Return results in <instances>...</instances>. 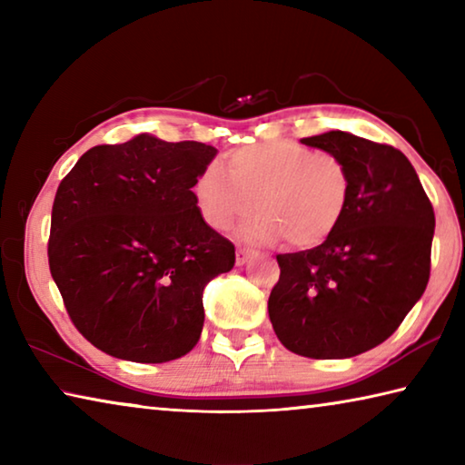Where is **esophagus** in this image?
Segmentation results:
<instances>
[{"instance_id":"34e87169","label":"esophagus","mask_w":465,"mask_h":465,"mask_svg":"<svg viewBox=\"0 0 465 465\" xmlns=\"http://www.w3.org/2000/svg\"><path fill=\"white\" fill-rule=\"evenodd\" d=\"M254 254H256V252L250 250V248H238V252H235V264L243 266Z\"/></svg>"}]
</instances>
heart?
I'll list each match as a JSON object with an SVG mask.
<instances>
[{
  "label": "heart",
  "mask_w": 465,
  "mask_h": 465,
  "mask_svg": "<svg viewBox=\"0 0 465 465\" xmlns=\"http://www.w3.org/2000/svg\"><path fill=\"white\" fill-rule=\"evenodd\" d=\"M351 196V176L334 155L291 141L242 147L227 157V172L209 163L194 183L204 222L219 232L248 217L242 238L312 248L336 230Z\"/></svg>",
  "instance_id": "1"
}]
</instances>
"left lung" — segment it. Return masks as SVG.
I'll return each instance as SVG.
<instances>
[{
  "label": "left lung",
  "instance_id": "left-lung-1",
  "mask_svg": "<svg viewBox=\"0 0 465 465\" xmlns=\"http://www.w3.org/2000/svg\"><path fill=\"white\" fill-rule=\"evenodd\" d=\"M341 160L351 196L320 246L279 254L269 316L285 349L349 359L390 338L422 297L435 213L408 157L391 145L328 131L302 139Z\"/></svg>",
  "mask_w": 465,
  "mask_h": 465
}]
</instances>
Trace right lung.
Wrapping results in <instances>:
<instances>
[{
  "mask_svg": "<svg viewBox=\"0 0 465 465\" xmlns=\"http://www.w3.org/2000/svg\"><path fill=\"white\" fill-rule=\"evenodd\" d=\"M215 155L199 141L141 133L92 147L61 180L51 274L75 328L106 355L166 363L199 342L203 289L235 262L193 193Z\"/></svg>",
  "mask_w": 465,
  "mask_h": 465,
  "instance_id": "1",
  "label": "right lung"
}]
</instances>
